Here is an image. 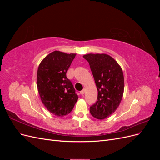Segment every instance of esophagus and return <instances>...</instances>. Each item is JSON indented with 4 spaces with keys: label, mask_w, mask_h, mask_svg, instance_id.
Segmentation results:
<instances>
[{
    "label": "esophagus",
    "mask_w": 160,
    "mask_h": 160,
    "mask_svg": "<svg viewBox=\"0 0 160 160\" xmlns=\"http://www.w3.org/2000/svg\"><path fill=\"white\" fill-rule=\"evenodd\" d=\"M85 89H83V90H81V91H80V93H81V95H83V94L85 93Z\"/></svg>",
    "instance_id": "esophagus-1"
}]
</instances>
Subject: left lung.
Returning a JSON list of instances; mask_svg holds the SVG:
<instances>
[{
	"label": "left lung",
	"instance_id": "obj_1",
	"mask_svg": "<svg viewBox=\"0 0 160 160\" xmlns=\"http://www.w3.org/2000/svg\"><path fill=\"white\" fill-rule=\"evenodd\" d=\"M83 58L89 62L98 91V101L90 107V113L96 119H105L115 112L122 99V69L108 55L90 53Z\"/></svg>",
	"mask_w": 160,
	"mask_h": 160
}]
</instances>
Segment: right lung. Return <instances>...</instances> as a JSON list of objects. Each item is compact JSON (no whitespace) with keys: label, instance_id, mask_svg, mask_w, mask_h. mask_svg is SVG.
<instances>
[{"label":"right lung","instance_id":"obj_1","mask_svg":"<svg viewBox=\"0 0 160 160\" xmlns=\"http://www.w3.org/2000/svg\"><path fill=\"white\" fill-rule=\"evenodd\" d=\"M75 55L55 51L45 57L38 66V93L47 110L57 116L68 115L79 98L71 81L66 76Z\"/></svg>","mask_w":160,"mask_h":160}]
</instances>
